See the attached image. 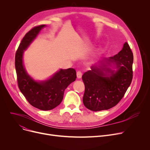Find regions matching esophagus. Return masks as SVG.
<instances>
[{"mask_svg":"<svg viewBox=\"0 0 150 150\" xmlns=\"http://www.w3.org/2000/svg\"><path fill=\"white\" fill-rule=\"evenodd\" d=\"M76 76H77V78H78V79H80L82 76V72H80V71H78V72H76Z\"/></svg>","mask_w":150,"mask_h":150,"instance_id":"1","label":"esophagus"}]
</instances>
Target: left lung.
Wrapping results in <instances>:
<instances>
[{"instance_id": "obj_1", "label": "left lung", "mask_w": 150, "mask_h": 150, "mask_svg": "<svg viewBox=\"0 0 150 150\" xmlns=\"http://www.w3.org/2000/svg\"><path fill=\"white\" fill-rule=\"evenodd\" d=\"M132 63L133 54L126 42L114 57L92 66L91 70L82 76L85 86L84 105L92 111H99L117 105L131 83Z\"/></svg>"}]
</instances>
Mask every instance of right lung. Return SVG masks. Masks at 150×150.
Here are the masks:
<instances>
[{"mask_svg": "<svg viewBox=\"0 0 150 150\" xmlns=\"http://www.w3.org/2000/svg\"><path fill=\"white\" fill-rule=\"evenodd\" d=\"M45 26L35 27L23 38L16 53L15 68L19 88L28 103L39 109L48 111L61 103L65 89L75 81L76 74L72 68L60 69L49 79L37 81L27 74L23 63V52Z\"/></svg>", "mask_w": 150, "mask_h": 150, "instance_id": "obj_1", "label": "right lung"}]
</instances>
